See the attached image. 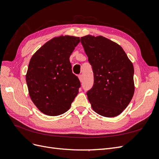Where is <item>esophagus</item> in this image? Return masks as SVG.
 I'll list each match as a JSON object with an SVG mask.
<instances>
[{
	"mask_svg": "<svg viewBox=\"0 0 159 159\" xmlns=\"http://www.w3.org/2000/svg\"><path fill=\"white\" fill-rule=\"evenodd\" d=\"M79 79L80 82H83V76H82V75H79Z\"/></svg>",
	"mask_w": 159,
	"mask_h": 159,
	"instance_id": "34e87169",
	"label": "esophagus"
}]
</instances>
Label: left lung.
Segmentation results:
<instances>
[{"mask_svg":"<svg viewBox=\"0 0 159 159\" xmlns=\"http://www.w3.org/2000/svg\"><path fill=\"white\" fill-rule=\"evenodd\" d=\"M80 42L94 73L86 93L92 108L107 117L120 115L134 94V65L120 45L102 35H87Z\"/></svg>","mask_w":159,"mask_h":159,"instance_id":"8db88e82","label":"left lung"}]
</instances>
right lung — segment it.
I'll use <instances>...</instances> for the list:
<instances>
[{
    "mask_svg": "<svg viewBox=\"0 0 159 159\" xmlns=\"http://www.w3.org/2000/svg\"><path fill=\"white\" fill-rule=\"evenodd\" d=\"M80 38L61 35L50 39L30 61L25 80L30 98L43 114L57 116L69 110L80 83L69 57Z\"/></svg>",
    "mask_w": 159,
    "mask_h": 159,
    "instance_id": "right-lung-1",
    "label": "right lung"
}]
</instances>
